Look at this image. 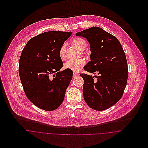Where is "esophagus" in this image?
<instances>
[{
    "mask_svg": "<svg viewBox=\"0 0 148 148\" xmlns=\"http://www.w3.org/2000/svg\"><path fill=\"white\" fill-rule=\"evenodd\" d=\"M79 76V74L74 72L73 73V77H76V76Z\"/></svg>",
    "mask_w": 148,
    "mask_h": 148,
    "instance_id": "1",
    "label": "esophagus"
}]
</instances>
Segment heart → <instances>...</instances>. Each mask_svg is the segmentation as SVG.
Masks as SVG:
<instances>
[{"label":"heart","instance_id":"b5f03b06","mask_svg":"<svg viewBox=\"0 0 148 148\" xmlns=\"http://www.w3.org/2000/svg\"><path fill=\"white\" fill-rule=\"evenodd\" d=\"M74 44L79 48V50H84L86 47V42L84 39L82 38H77L73 40ZM66 43H64L59 50V55L62 59L65 58ZM85 61L83 59L78 60H69L64 64V68L73 71L74 72L79 71L84 65Z\"/></svg>","mask_w":148,"mask_h":148}]
</instances>
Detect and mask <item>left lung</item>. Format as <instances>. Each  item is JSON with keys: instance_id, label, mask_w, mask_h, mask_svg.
<instances>
[{"instance_id": "1", "label": "left lung", "mask_w": 148, "mask_h": 148, "mask_svg": "<svg viewBox=\"0 0 148 148\" xmlns=\"http://www.w3.org/2000/svg\"><path fill=\"white\" fill-rule=\"evenodd\" d=\"M90 44V61L84 69L91 73L98 72L97 78L85 73L83 96L90 108L104 110L116 104L121 98L127 80L125 54L119 40L99 27H92L76 34Z\"/></svg>"}]
</instances>
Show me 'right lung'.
Segmentation results:
<instances>
[{
	"label": "right lung",
	"mask_w": 148,
	"mask_h": 148,
	"mask_svg": "<svg viewBox=\"0 0 148 148\" xmlns=\"http://www.w3.org/2000/svg\"><path fill=\"white\" fill-rule=\"evenodd\" d=\"M72 32H45L31 39L22 51L19 73L25 94L35 106L47 111L55 110L63 101L72 79L63 66L59 50ZM53 74V78L50 77Z\"/></svg>",
	"instance_id": "add662e5"
}]
</instances>
